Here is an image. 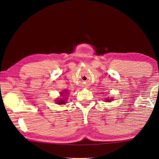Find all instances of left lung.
Segmentation results:
<instances>
[{
	"mask_svg": "<svg viewBox=\"0 0 159 159\" xmlns=\"http://www.w3.org/2000/svg\"><path fill=\"white\" fill-rule=\"evenodd\" d=\"M106 101H107V102H109V101H110V99H107Z\"/></svg>",
	"mask_w": 159,
	"mask_h": 159,
	"instance_id": "1",
	"label": "left lung"
}]
</instances>
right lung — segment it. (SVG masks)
<instances>
[{
	"label": "right lung",
	"mask_w": 159,
	"mask_h": 159,
	"mask_svg": "<svg viewBox=\"0 0 159 159\" xmlns=\"http://www.w3.org/2000/svg\"><path fill=\"white\" fill-rule=\"evenodd\" d=\"M66 92V91H65ZM66 93H61V95H62L63 96V94H66ZM66 99H67V98H65ZM57 103H58V104H65V103H66V101H65V100H58V101H57Z\"/></svg>",
	"instance_id": "1"
}]
</instances>
